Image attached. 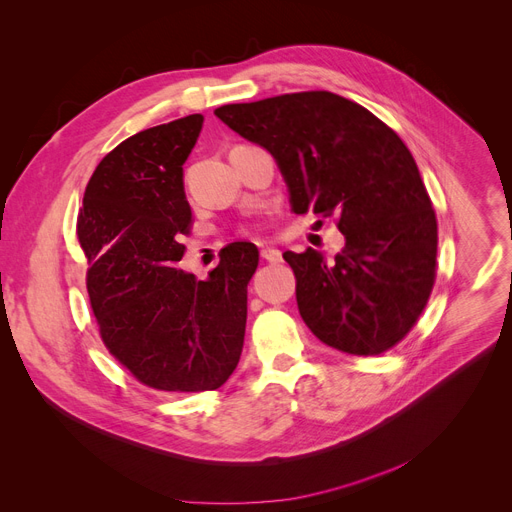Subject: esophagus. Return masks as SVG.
<instances>
[{"mask_svg": "<svg viewBox=\"0 0 512 512\" xmlns=\"http://www.w3.org/2000/svg\"><path fill=\"white\" fill-rule=\"evenodd\" d=\"M261 259L267 263H280L282 253L278 249H261Z\"/></svg>", "mask_w": 512, "mask_h": 512, "instance_id": "1", "label": "esophagus"}]
</instances>
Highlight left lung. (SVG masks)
I'll use <instances>...</instances> for the list:
<instances>
[{
    "label": "left lung",
    "mask_w": 512,
    "mask_h": 512,
    "mask_svg": "<svg viewBox=\"0 0 512 512\" xmlns=\"http://www.w3.org/2000/svg\"><path fill=\"white\" fill-rule=\"evenodd\" d=\"M271 152L292 210L333 218L346 247L327 263L286 251L302 321L323 344L377 356L412 331L436 280L438 226L418 164L399 135L327 90L280 94L214 111Z\"/></svg>",
    "instance_id": "8db88e82"
}]
</instances>
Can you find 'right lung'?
<instances>
[{
	"label": "right lung",
	"instance_id": "right-lung-1",
	"mask_svg": "<svg viewBox=\"0 0 512 512\" xmlns=\"http://www.w3.org/2000/svg\"><path fill=\"white\" fill-rule=\"evenodd\" d=\"M203 117L131 135L102 158L78 214L86 288L109 354L142 385L166 393L222 387L241 360L247 284L259 253L230 243L208 280L179 269L193 216L183 162Z\"/></svg>",
	"mask_w": 512,
	"mask_h": 512
}]
</instances>
